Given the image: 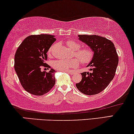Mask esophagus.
<instances>
[{
  "instance_id": "34e87169",
  "label": "esophagus",
  "mask_w": 134,
  "mask_h": 134,
  "mask_svg": "<svg viewBox=\"0 0 134 134\" xmlns=\"http://www.w3.org/2000/svg\"><path fill=\"white\" fill-rule=\"evenodd\" d=\"M65 72H67L68 74H70V75H73V74H75V72L74 71H65Z\"/></svg>"
}]
</instances>
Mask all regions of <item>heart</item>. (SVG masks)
I'll use <instances>...</instances> for the list:
<instances>
[{"label": "heart", "mask_w": 134, "mask_h": 134, "mask_svg": "<svg viewBox=\"0 0 134 134\" xmlns=\"http://www.w3.org/2000/svg\"><path fill=\"white\" fill-rule=\"evenodd\" d=\"M66 45L70 49L74 51V55L76 58L71 59H59L53 62V67L54 69L62 71H68L71 68L78 67L80 62L82 65H87L93 60L94 52L90 47H81L80 44L73 40H68ZM54 46H52L49 50V54H50L53 52Z\"/></svg>", "instance_id": "obj_1"}]
</instances>
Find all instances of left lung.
I'll list each match as a JSON object with an SVG mask.
<instances>
[{
  "mask_svg": "<svg viewBox=\"0 0 134 134\" xmlns=\"http://www.w3.org/2000/svg\"><path fill=\"white\" fill-rule=\"evenodd\" d=\"M82 42L94 52L93 60L88 65V72H82V80L76 84L78 90L86 95L100 93L110 84L115 75L119 62L116 50L111 40L96 35H78Z\"/></svg>",
  "mask_w": 134,
  "mask_h": 134,
  "instance_id": "left-lung-1",
  "label": "left lung"
}]
</instances>
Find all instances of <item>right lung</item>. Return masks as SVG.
Segmentation results:
<instances>
[{
	"instance_id": "1",
	"label": "right lung",
	"mask_w": 134,
	"mask_h": 134,
	"mask_svg": "<svg viewBox=\"0 0 134 134\" xmlns=\"http://www.w3.org/2000/svg\"><path fill=\"white\" fill-rule=\"evenodd\" d=\"M49 34L32 35L19 45L15 54L14 68L24 89L35 96H42L49 92L55 84V71L41 72V67L50 68L44 62L47 52L56 41Z\"/></svg>"
}]
</instances>
